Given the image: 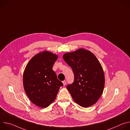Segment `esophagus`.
<instances>
[{"instance_id": "34e87169", "label": "esophagus", "mask_w": 130, "mask_h": 130, "mask_svg": "<svg viewBox=\"0 0 130 130\" xmlns=\"http://www.w3.org/2000/svg\"><path fill=\"white\" fill-rule=\"evenodd\" d=\"M62 82H63V85H64V86H65V85H66V81L65 80H64V81H63Z\"/></svg>"}]
</instances>
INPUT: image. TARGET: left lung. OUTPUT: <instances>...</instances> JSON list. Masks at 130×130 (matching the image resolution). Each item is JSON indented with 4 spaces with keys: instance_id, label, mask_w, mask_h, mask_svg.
Masks as SVG:
<instances>
[{
    "instance_id": "obj_1",
    "label": "left lung",
    "mask_w": 130,
    "mask_h": 130,
    "mask_svg": "<svg viewBox=\"0 0 130 130\" xmlns=\"http://www.w3.org/2000/svg\"><path fill=\"white\" fill-rule=\"evenodd\" d=\"M63 58L74 73L73 82L66 87L73 100L83 107L96 103L103 93L105 78L95 55L81 48L65 53Z\"/></svg>"
}]
</instances>
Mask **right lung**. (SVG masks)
Masks as SVG:
<instances>
[{
	"instance_id": "1",
	"label": "right lung",
	"mask_w": 130,
	"mask_h": 130,
	"mask_svg": "<svg viewBox=\"0 0 130 130\" xmlns=\"http://www.w3.org/2000/svg\"><path fill=\"white\" fill-rule=\"evenodd\" d=\"M57 54L44 51L36 54L27 64L23 74L26 93L31 101L42 108L48 107L56 98L63 84L59 81L52 67Z\"/></svg>"
}]
</instances>
